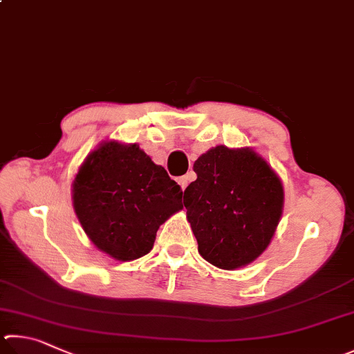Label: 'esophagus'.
Returning <instances> with one entry per match:
<instances>
[{"label":"esophagus","mask_w":354,"mask_h":354,"mask_svg":"<svg viewBox=\"0 0 354 354\" xmlns=\"http://www.w3.org/2000/svg\"><path fill=\"white\" fill-rule=\"evenodd\" d=\"M191 180H194V177L191 176V174H187V176H183V177H178V178H177V182H178V185H180V187H182V189L187 188Z\"/></svg>","instance_id":"34e87169"}]
</instances>
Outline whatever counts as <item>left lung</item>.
<instances>
[{
	"mask_svg": "<svg viewBox=\"0 0 354 354\" xmlns=\"http://www.w3.org/2000/svg\"><path fill=\"white\" fill-rule=\"evenodd\" d=\"M183 205L203 259L234 270L261 255L283 213L280 177L250 147L216 146L194 163Z\"/></svg>",
	"mask_w": 354,
	"mask_h": 354,
	"instance_id": "left-lung-1",
	"label": "left lung"
}]
</instances>
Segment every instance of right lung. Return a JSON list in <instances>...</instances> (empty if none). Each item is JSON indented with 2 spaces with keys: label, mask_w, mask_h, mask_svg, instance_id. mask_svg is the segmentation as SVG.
Returning a JSON list of instances; mask_svg holds the SVG:
<instances>
[{
  "label": "right lung",
  "mask_w": 354,
  "mask_h": 354,
  "mask_svg": "<svg viewBox=\"0 0 354 354\" xmlns=\"http://www.w3.org/2000/svg\"><path fill=\"white\" fill-rule=\"evenodd\" d=\"M182 189L138 145L104 141L73 182V205L99 250L132 261L152 250L157 230L180 212Z\"/></svg>",
  "instance_id": "right-lung-1"
}]
</instances>
